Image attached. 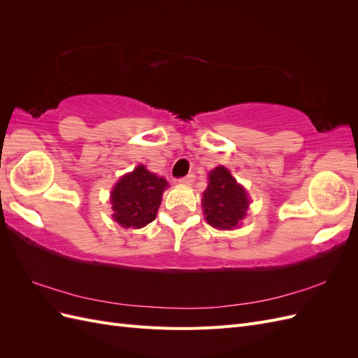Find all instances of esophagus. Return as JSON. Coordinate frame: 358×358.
Masks as SVG:
<instances>
[{
  "mask_svg": "<svg viewBox=\"0 0 358 358\" xmlns=\"http://www.w3.org/2000/svg\"><path fill=\"white\" fill-rule=\"evenodd\" d=\"M194 180H196V176L194 175H188V176H183V178L178 179V182L182 183V185H191Z\"/></svg>",
  "mask_w": 358,
  "mask_h": 358,
  "instance_id": "obj_1",
  "label": "esophagus"
}]
</instances>
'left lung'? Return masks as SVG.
Segmentation results:
<instances>
[{"label": "left lung", "instance_id": "obj_1", "mask_svg": "<svg viewBox=\"0 0 358 358\" xmlns=\"http://www.w3.org/2000/svg\"><path fill=\"white\" fill-rule=\"evenodd\" d=\"M203 209L208 222L221 230H231L245 218L249 206L246 191L225 167L209 173V185L203 192Z\"/></svg>", "mask_w": 358, "mask_h": 358}]
</instances>
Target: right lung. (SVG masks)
<instances>
[{"label": "right lung", "instance_id": "right-lung-1", "mask_svg": "<svg viewBox=\"0 0 358 358\" xmlns=\"http://www.w3.org/2000/svg\"><path fill=\"white\" fill-rule=\"evenodd\" d=\"M167 180L148 171L143 166L122 176L112 191L113 220L125 229H142L152 222L161 204Z\"/></svg>", "mask_w": 358, "mask_h": 358}]
</instances>
